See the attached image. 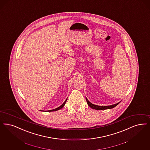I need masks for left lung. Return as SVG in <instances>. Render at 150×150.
<instances>
[{
    "mask_svg": "<svg viewBox=\"0 0 150 150\" xmlns=\"http://www.w3.org/2000/svg\"><path fill=\"white\" fill-rule=\"evenodd\" d=\"M86 100L87 103L88 104V105L90 107V108H93L94 109H96V110H104V109H112V108H114L115 107H116L120 102L115 104H113V105H108V106H99L97 105H95L93 104L92 103H91L86 98Z\"/></svg>",
    "mask_w": 150,
    "mask_h": 150,
    "instance_id": "obj_1",
    "label": "left lung"
}]
</instances>
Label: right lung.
<instances>
[{"label": "right lung", "mask_w": 150, "mask_h": 150, "mask_svg": "<svg viewBox=\"0 0 150 150\" xmlns=\"http://www.w3.org/2000/svg\"><path fill=\"white\" fill-rule=\"evenodd\" d=\"M66 101H67V99H66V100L64 102V103H63L61 106H60L59 107L56 108V109H52V110H48V112H54V111H56V110H59L60 109H61L62 107H64V106L65 105V103H66Z\"/></svg>", "instance_id": "right-lung-1"}]
</instances>
